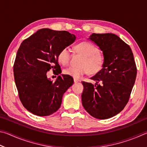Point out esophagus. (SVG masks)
<instances>
[{"label": "esophagus", "instance_id": "esophagus-1", "mask_svg": "<svg viewBox=\"0 0 147 147\" xmlns=\"http://www.w3.org/2000/svg\"><path fill=\"white\" fill-rule=\"evenodd\" d=\"M80 80H79L78 79H76V78H74V82H75V83H76V82H79Z\"/></svg>", "mask_w": 147, "mask_h": 147}]
</instances>
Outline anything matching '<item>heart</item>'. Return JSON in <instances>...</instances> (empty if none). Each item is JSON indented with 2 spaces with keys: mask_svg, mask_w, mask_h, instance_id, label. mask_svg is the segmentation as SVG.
I'll return each mask as SVG.
<instances>
[{
  "mask_svg": "<svg viewBox=\"0 0 147 147\" xmlns=\"http://www.w3.org/2000/svg\"><path fill=\"white\" fill-rule=\"evenodd\" d=\"M74 54L82 56L79 61L78 67H70L65 69V74L79 79L90 73L92 74L97 73L102 67L104 57L102 53L94 45L89 41H83L74 47ZM72 54L68 47H63L58 52L57 58L59 63L67 66L70 63Z\"/></svg>",
  "mask_w": 147,
  "mask_h": 147,
  "instance_id": "obj_1",
  "label": "heart"
}]
</instances>
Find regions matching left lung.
<instances>
[{"mask_svg":"<svg viewBox=\"0 0 147 147\" xmlns=\"http://www.w3.org/2000/svg\"><path fill=\"white\" fill-rule=\"evenodd\" d=\"M89 39L102 51L104 63L91 78L96 81L95 85L82 82V102L93 117L109 119L128 103L136 78V64L130 46L116 35L94 33Z\"/></svg>","mask_w":147,"mask_h":147,"instance_id":"obj_1","label":"left lung"}]
</instances>
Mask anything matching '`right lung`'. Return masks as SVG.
Wrapping results in <instances>:
<instances>
[{
    "label": "right lung",
    "mask_w": 147,
    "mask_h": 147,
    "mask_svg": "<svg viewBox=\"0 0 147 147\" xmlns=\"http://www.w3.org/2000/svg\"><path fill=\"white\" fill-rule=\"evenodd\" d=\"M75 39L67 31L43 28L22 42L14 61L13 74L20 100L30 112L47 116L59 108L63 94L73 84V78L63 74L53 82L47 73H61L57 55Z\"/></svg>",
    "instance_id": "1"
}]
</instances>
